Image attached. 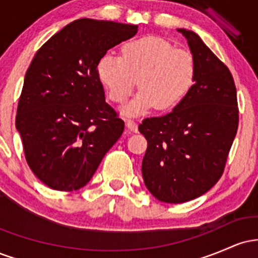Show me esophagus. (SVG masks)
Instances as JSON below:
<instances>
[{"mask_svg":"<svg viewBox=\"0 0 258 258\" xmlns=\"http://www.w3.org/2000/svg\"><path fill=\"white\" fill-rule=\"evenodd\" d=\"M126 127H127V130H128V131H131V132H137L138 131L137 123H136L133 120H126Z\"/></svg>","mask_w":258,"mask_h":258,"instance_id":"1","label":"esophagus"}]
</instances>
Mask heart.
Listing matches in <instances>:
<instances>
[{
    "label": "heart",
    "mask_w": 258,
    "mask_h": 258,
    "mask_svg": "<svg viewBox=\"0 0 258 258\" xmlns=\"http://www.w3.org/2000/svg\"><path fill=\"white\" fill-rule=\"evenodd\" d=\"M193 55L173 48L156 36H143L126 42L121 57L106 53L98 63V75L112 102L123 103L135 91L141 92L122 109L125 115H138L155 106L171 110L185 98L195 81Z\"/></svg>",
    "instance_id": "1"
}]
</instances>
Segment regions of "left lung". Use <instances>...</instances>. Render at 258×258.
I'll return each mask as SVG.
<instances>
[{"label": "left lung", "mask_w": 258, "mask_h": 258, "mask_svg": "<svg viewBox=\"0 0 258 258\" xmlns=\"http://www.w3.org/2000/svg\"><path fill=\"white\" fill-rule=\"evenodd\" d=\"M177 31L193 54V87L172 111L144 119L138 127L148 142L142 161L144 184L156 199L170 204L199 198L218 182L239 123L229 69L195 32Z\"/></svg>", "instance_id": "obj_1"}]
</instances>
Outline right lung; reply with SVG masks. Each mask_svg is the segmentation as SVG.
<instances>
[{
    "instance_id": "1",
    "label": "right lung",
    "mask_w": 258,
    "mask_h": 258,
    "mask_svg": "<svg viewBox=\"0 0 258 258\" xmlns=\"http://www.w3.org/2000/svg\"><path fill=\"white\" fill-rule=\"evenodd\" d=\"M138 26L78 19L36 52L25 74L16 127L29 167L49 188L73 191L90 182L125 122L105 102L98 63Z\"/></svg>"
}]
</instances>
